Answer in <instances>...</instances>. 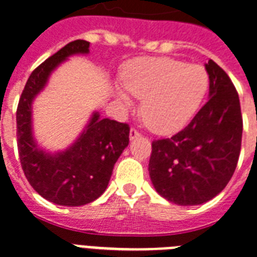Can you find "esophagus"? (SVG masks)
I'll return each instance as SVG.
<instances>
[{
	"instance_id": "esophagus-1",
	"label": "esophagus",
	"mask_w": 257,
	"mask_h": 257,
	"mask_svg": "<svg viewBox=\"0 0 257 257\" xmlns=\"http://www.w3.org/2000/svg\"><path fill=\"white\" fill-rule=\"evenodd\" d=\"M137 137H140V132L135 128L131 129V131H129V139H131V140H135Z\"/></svg>"
}]
</instances>
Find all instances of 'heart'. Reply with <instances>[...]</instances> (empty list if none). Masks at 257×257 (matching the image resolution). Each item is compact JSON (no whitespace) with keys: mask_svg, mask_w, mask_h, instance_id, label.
Here are the masks:
<instances>
[{"mask_svg":"<svg viewBox=\"0 0 257 257\" xmlns=\"http://www.w3.org/2000/svg\"><path fill=\"white\" fill-rule=\"evenodd\" d=\"M124 86L114 94L125 107L133 97L143 99V120L154 132L171 135L193 120L210 86L202 64H186L172 58H137L125 67Z\"/></svg>","mask_w":257,"mask_h":257,"instance_id":"heart-1","label":"heart"}]
</instances>
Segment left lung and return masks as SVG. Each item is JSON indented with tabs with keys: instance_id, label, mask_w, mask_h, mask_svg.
I'll use <instances>...</instances> for the list:
<instances>
[{
	"instance_id": "left-lung-1",
	"label": "left lung",
	"mask_w": 257,
	"mask_h": 257,
	"mask_svg": "<svg viewBox=\"0 0 257 257\" xmlns=\"http://www.w3.org/2000/svg\"><path fill=\"white\" fill-rule=\"evenodd\" d=\"M209 101L183 131L152 143L148 171L155 190L181 206L202 205L230 181L241 150L238 94L228 74L209 60Z\"/></svg>"
}]
</instances>
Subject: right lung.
Masks as SVG:
<instances>
[{
  "label": "right lung",
  "instance_id": "right-lung-1",
  "mask_svg": "<svg viewBox=\"0 0 257 257\" xmlns=\"http://www.w3.org/2000/svg\"><path fill=\"white\" fill-rule=\"evenodd\" d=\"M89 48V42L75 40L40 64L28 78L16 113L23 171L43 198L62 206H82L101 197L115 162L129 144L128 124L101 118L98 111H93L78 139L63 151L44 150L33 136L32 103L37 94L60 64L74 55H87Z\"/></svg>",
  "mask_w": 257,
  "mask_h": 257
}]
</instances>
